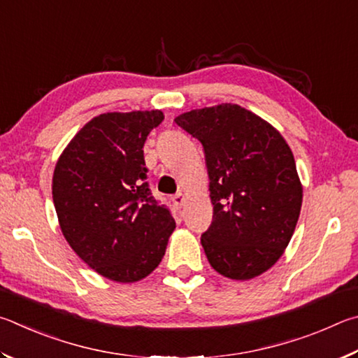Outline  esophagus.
I'll return each instance as SVG.
<instances>
[{
    "instance_id": "34e87169",
    "label": "esophagus",
    "mask_w": 358,
    "mask_h": 358,
    "mask_svg": "<svg viewBox=\"0 0 358 358\" xmlns=\"http://www.w3.org/2000/svg\"><path fill=\"white\" fill-rule=\"evenodd\" d=\"M173 203L174 206H178V208H182L184 203H185V196L182 195V193H176V195H173Z\"/></svg>"
}]
</instances>
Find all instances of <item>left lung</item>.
<instances>
[{"label": "left lung", "mask_w": 358, "mask_h": 358, "mask_svg": "<svg viewBox=\"0 0 358 358\" xmlns=\"http://www.w3.org/2000/svg\"><path fill=\"white\" fill-rule=\"evenodd\" d=\"M174 121L204 149L214 217L201 245L210 266L233 280L258 277L283 255L302 208L289 146L264 119L233 103Z\"/></svg>", "instance_id": "obj_1"}]
</instances>
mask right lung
<instances>
[{
    "mask_svg": "<svg viewBox=\"0 0 358 358\" xmlns=\"http://www.w3.org/2000/svg\"><path fill=\"white\" fill-rule=\"evenodd\" d=\"M159 110L91 119L56 163L53 203L72 250L105 278L138 281L160 264L176 222L152 196L144 143Z\"/></svg>",
    "mask_w": 358,
    "mask_h": 358,
    "instance_id": "1",
    "label": "right lung"
}]
</instances>
